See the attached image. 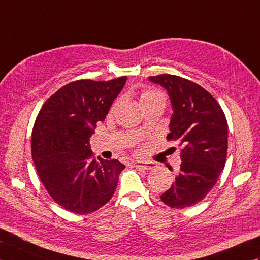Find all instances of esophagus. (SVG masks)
<instances>
[{
  "instance_id": "1",
  "label": "esophagus",
  "mask_w": 260,
  "mask_h": 260,
  "mask_svg": "<svg viewBox=\"0 0 260 260\" xmlns=\"http://www.w3.org/2000/svg\"><path fill=\"white\" fill-rule=\"evenodd\" d=\"M130 165L134 167V168L141 169V170H150L154 167L152 162H140V161H136V160H132Z\"/></svg>"
}]
</instances>
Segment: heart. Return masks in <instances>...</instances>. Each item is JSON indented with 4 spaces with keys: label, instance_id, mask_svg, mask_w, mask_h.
<instances>
[{
    "label": "heart",
    "instance_id": "obj_1",
    "mask_svg": "<svg viewBox=\"0 0 260 260\" xmlns=\"http://www.w3.org/2000/svg\"><path fill=\"white\" fill-rule=\"evenodd\" d=\"M139 102L142 106V108L147 107L149 105H153V103H158V102L165 103V95L161 93L160 91L155 89H146L141 92Z\"/></svg>",
    "mask_w": 260,
    "mask_h": 260
}]
</instances>
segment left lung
Returning a JSON list of instances; mask_svg holds the SVG:
<instances>
[{
  "instance_id": "1",
  "label": "left lung",
  "mask_w": 260,
  "mask_h": 260,
  "mask_svg": "<svg viewBox=\"0 0 260 260\" xmlns=\"http://www.w3.org/2000/svg\"><path fill=\"white\" fill-rule=\"evenodd\" d=\"M149 81L168 92L174 113L167 138L181 147L180 169L160 199L171 208H187L208 194L223 170L227 120L215 98L192 81L171 74L149 77Z\"/></svg>"
}]
</instances>
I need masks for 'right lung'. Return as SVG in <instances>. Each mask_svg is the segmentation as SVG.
<instances>
[{
  "mask_svg": "<svg viewBox=\"0 0 260 260\" xmlns=\"http://www.w3.org/2000/svg\"><path fill=\"white\" fill-rule=\"evenodd\" d=\"M126 77L79 80L45 101L32 131V159L43 186L63 208L85 215L112 198L125 166L92 158L90 138L105 121Z\"/></svg>",
  "mask_w": 260,
  "mask_h": 260,
  "instance_id": "add662e5",
  "label": "right lung"
}]
</instances>
